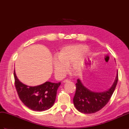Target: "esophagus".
Returning <instances> with one entry per match:
<instances>
[{"label": "esophagus", "instance_id": "1", "mask_svg": "<svg viewBox=\"0 0 129 129\" xmlns=\"http://www.w3.org/2000/svg\"><path fill=\"white\" fill-rule=\"evenodd\" d=\"M70 80L69 79H65L64 80H63V83H66V82H67V81H70Z\"/></svg>", "mask_w": 129, "mask_h": 129}]
</instances>
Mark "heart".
<instances>
[{"label": "heart", "instance_id": "1", "mask_svg": "<svg viewBox=\"0 0 129 129\" xmlns=\"http://www.w3.org/2000/svg\"><path fill=\"white\" fill-rule=\"evenodd\" d=\"M87 46L83 44L67 46L62 48L57 56L58 61L55 59L53 62L56 75L59 77L63 76L66 68L73 63L71 68L72 71L77 72L84 60V57L81 56L87 55Z\"/></svg>", "mask_w": 129, "mask_h": 129}]
</instances>
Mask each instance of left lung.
<instances>
[{
    "label": "left lung",
    "mask_w": 129,
    "mask_h": 129,
    "mask_svg": "<svg viewBox=\"0 0 129 129\" xmlns=\"http://www.w3.org/2000/svg\"><path fill=\"white\" fill-rule=\"evenodd\" d=\"M118 80L117 72L114 82L107 91L93 92L85 87L80 79H77L76 91L73 98L74 105L78 111L85 114H92L99 111L107 104L113 93Z\"/></svg>",
    "instance_id": "8db88e82"
}]
</instances>
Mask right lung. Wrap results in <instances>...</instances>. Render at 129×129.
Listing matches in <instances>:
<instances>
[{
  "mask_svg": "<svg viewBox=\"0 0 129 129\" xmlns=\"http://www.w3.org/2000/svg\"><path fill=\"white\" fill-rule=\"evenodd\" d=\"M16 89L18 97L23 104L31 110L42 112L49 109L54 104L57 90L61 83L46 81L36 86H29L18 80L14 70Z\"/></svg>",
  "mask_w": 129,
  "mask_h": 129,
  "instance_id": "1",
  "label": "right lung"
}]
</instances>
